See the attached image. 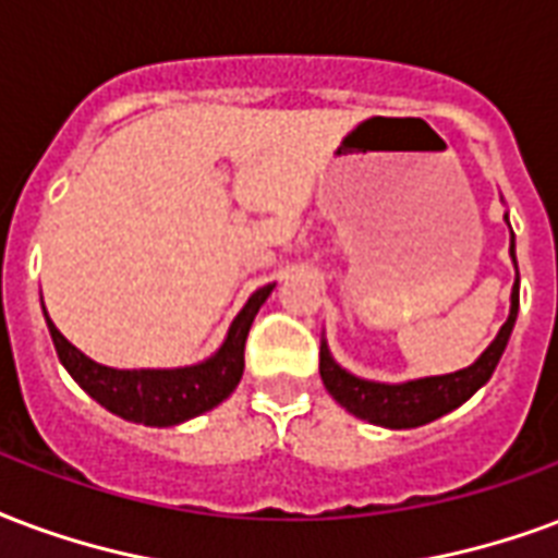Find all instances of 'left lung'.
I'll return each instance as SVG.
<instances>
[{
	"mask_svg": "<svg viewBox=\"0 0 558 558\" xmlns=\"http://www.w3.org/2000/svg\"><path fill=\"white\" fill-rule=\"evenodd\" d=\"M509 221V216H506ZM511 259H514V236H511ZM518 266V259H514ZM518 307H521V280H514L511 287V311L506 325L499 328L485 352L478 354V361L468 369H458L449 375H432V378H416L405 384H378L357 378V375L345 373L340 363L333 361L328 352V342L322 340L319 349V375L325 390L340 402L349 414L361 416L366 423L384 428H416L426 426L437 416L456 411L464 405L470 396L476 393L482 384L488 381L494 369H497L499 357L506 352V342L511 337L514 319H518Z\"/></svg>",
	"mask_w": 558,
	"mask_h": 558,
	"instance_id": "8db88e82",
	"label": "left lung"
}]
</instances>
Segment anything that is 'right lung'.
<instances>
[{
    "label": "right lung",
    "instance_id": "obj_1",
    "mask_svg": "<svg viewBox=\"0 0 558 558\" xmlns=\"http://www.w3.org/2000/svg\"><path fill=\"white\" fill-rule=\"evenodd\" d=\"M275 290L271 283L257 290L227 331L213 357L195 366H180V369H111L102 363L90 361L85 354L61 337V331L47 316L49 337L56 342L59 361L73 375V381L82 390L97 399L106 411L123 416L130 423L142 426H177L192 416L213 411L221 405L227 396L236 390L239 378L245 373V340L251 331V322Z\"/></svg>",
    "mask_w": 558,
    "mask_h": 558
}]
</instances>
